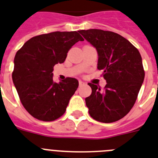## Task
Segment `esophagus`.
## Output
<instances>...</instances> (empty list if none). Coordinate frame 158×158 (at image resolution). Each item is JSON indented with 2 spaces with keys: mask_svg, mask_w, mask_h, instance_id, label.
Instances as JSON below:
<instances>
[{
  "mask_svg": "<svg viewBox=\"0 0 158 158\" xmlns=\"http://www.w3.org/2000/svg\"><path fill=\"white\" fill-rule=\"evenodd\" d=\"M79 86H82V85H84V84H85V83H84V82H83V81H81V80H79Z\"/></svg>",
  "mask_w": 158,
  "mask_h": 158,
  "instance_id": "esophagus-1",
  "label": "esophagus"
}]
</instances>
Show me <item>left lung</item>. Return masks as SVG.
Instances as JSON below:
<instances>
[{"mask_svg":"<svg viewBox=\"0 0 158 158\" xmlns=\"http://www.w3.org/2000/svg\"><path fill=\"white\" fill-rule=\"evenodd\" d=\"M79 33L97 49V68L103 70L104 90L89 83L92 94L85 98L92 118L110 123L127 114L136 101L144 79L142 57L129 40L117 33L99 29Z\"/></svg>","mask_w":158,"mask_h":158,"instance_id":"1","label":"left lung"}]
</instances>
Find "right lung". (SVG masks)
Wrapping results in <instances>:
<instances>
[{
  "label": "right lung",
  "instance_id": "add662e5",
  "mask_svg": "<svg viewBox=\"0 0 158 158\" xmlns=\"http://www.w3.org/2000/svg\"><path fill=\"white\" fill-rule=\"evenodd\" d=\"M83 38L77 31H55L31 38L16 52L12 79L23 106L31 116L50 122L63 114L79 87L75 78L56 83L53 66Z\"/></svg>",
  "mask_w": 158,
  "mask_h": 158
}]
</instances>
